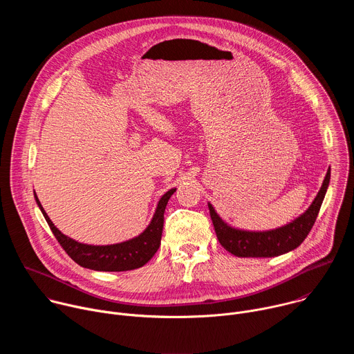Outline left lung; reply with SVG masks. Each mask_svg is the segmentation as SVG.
<instances>
[{"label":"left lung","mask_w":354,"mask_h":354,"mask_svg":"<svg viewBox=\"0 0 354 354\" xmlns=\"http://www.w3.org/2000/svg\"><path fill=\"white\" fill-rule=\"evenodd\" d=\"M330 180V168L313 205L294 221L270 231H245L228 225L209 203L210 217L220 243L238 258H273L295 249L311 231Z\"/></svg>","instance_id":"8db88e82"}]
</instances>
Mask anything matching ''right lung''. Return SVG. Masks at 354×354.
<instances>
[{
    "label": "right lung",
    "instance_id": "right-lung-1",
    "mask_svg": "<svg viewBox=\"0 0 354 354\" xmlns=\"http://www.w3.org/2000/svg\"><path fill=\"white\" fill-rule=\"evenodd\" d=\"M175 190L176 189L168 190L160 198L153 220H151L148 227L138 236L113 245H86L74 241L73 238L64 235L59 228H56V225L48 218L44 209L41 207L36 193L35 200L50 230H52L59 243L75 263L97 272H126L144 266L156 255V252L161 245L165 207Z\"/></svg>",
    "mask_w": 354,
    "mask_h": 354
}]
</instances>
